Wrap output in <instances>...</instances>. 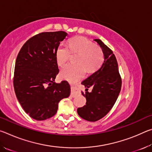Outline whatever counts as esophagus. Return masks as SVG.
<instances>
[{
    "label": "esophagus",
    "instance_id": "34e87169",
    "mask_svg": "<svg viewBox=\"0 0 152 152\" xmlns=\"http://www.w3.org/2000/svg\"><path fill=\"white\" fill-rule=\"evenodd\" d=\"M77 94H78V92H77L75 88H74V87H72L71 88V96L72 97H75L76 96H77Z\"/></svg>",
    "mask_w": 152,
    "mask_h": 152
}]
</instances>
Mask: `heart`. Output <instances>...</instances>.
<instances>
[{"label": "heart", "instance_id": "1", "mask_svg": "<svg viewBox=\"0 0 152 152\" xmlns=\"http://www.w3.org/2000/svg\"><path fill=\"white\" fill-rule=\"evenodd\" d=\"M70 53H78L76 64H66L61 69L62 78L74 82L83 77L86 70L88 72L96 70L103 61V53L101 48L94 45L91 41L83 37L72 39L68 47L64 44L58 46L56 51V58L58 65L62 66L68 61Z\"/></svg>", "mask_w": 152, "mask_h": 152}]
</instances>
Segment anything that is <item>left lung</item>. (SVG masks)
<instances>
[{
	"label": "left lung",
	"instance_id": "obj_1",
	"mask_svg": "<svg viewBox=\"0 0 152 152\" xmlns=\"http://www.w3.org/2000/svg\"><path fill=\"white\" fill-rule=\"evenodd\" d=\"M94 40L101 48L104 60L99 70L82 82L86 88L84 93L82 92L86 102L77 109L80 117L92 122L102 119L110 111L119 96L122 83L117 59L112 50L101 39ZM90 87L93 88L91 93L88 91Z\"/></svg>",
	"mask_w": 152,
	"mask_h": 152
}]
</instances>
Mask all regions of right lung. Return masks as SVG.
Segmentation results:
<instances>
[{"mask_svg": "<svg viewBox=\"0 0 152 152\" xmlns=\"http://www.w3.org/2000/svg\"><path fill=\"white\" fill-rule=\"evenodd\" d=\"M66 36L62 31L39 33L25 43L17 56L15 94L25 113L35 120L55 115L59 102L70 94L68 82H54L59 72L56 51Z\"/></svg>", "mask_w": 152, "mask_h": 152, "instance_id": "obj_1", "label": "right lung"}]
</instances>
